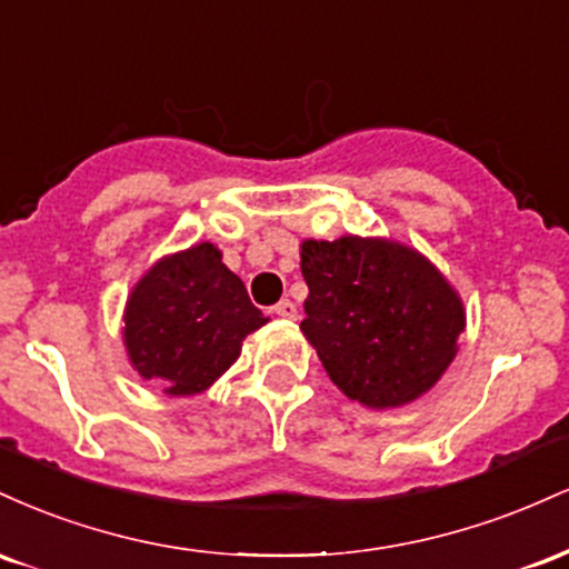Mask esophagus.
Instances as JSON below:
<instances>
[{
	"mask_svg": "<svg viewBox=\"0 0 569 569\" xmlns=\"http://www.w3.org/2000/svg\"><path fill=\"white\" fill-rule=\"evenodd\" d=\"M272 312H276L278 318H286V321H293V318H297V305H293L291 299H280V302L272 307Z\"/></svg>",
	"mask_w": 569,
	"mask_h": 569,
	"instance_id": "34e87169",
	"label": "esophagus"
}]
</instances>
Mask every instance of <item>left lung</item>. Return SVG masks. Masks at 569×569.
<instances>
[{
    "mask_svg": "<svg viewBox=\"0 0 569 569\" xmlns=\"http://www.w3.org/2000/svg\"><path fill=\"white\" fill-rule=\"evenodd\" d=\"M307 342L352 401L393 409L428 393L466 331L462 299L415 248L345 234L305 240Z\"/></svg>",
    "mask_w": 569,
    "mask_h": 569,
    "instance_id": "left-lung-1",
    "label": "left lung"
}]
</instances>
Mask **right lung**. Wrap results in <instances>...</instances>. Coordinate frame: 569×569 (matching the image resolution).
I'll return each mask as SVG.
<instances>
[{"label": "right lung", "mask_w": 569, "mask_h": 569, "mask_svg": "<svg viewBox=\"0 0 569 569\" xmlns=\"http://www.w3.org/2000/svg\"><path fill=\"white\" fill-rule=\"evenodd\" d=\"M267 318L213 243L162 257L130 291L126 350L143 380L168 396H198L238 361Z\"/></svg>", "instance_id": "1"}]
</instances>
